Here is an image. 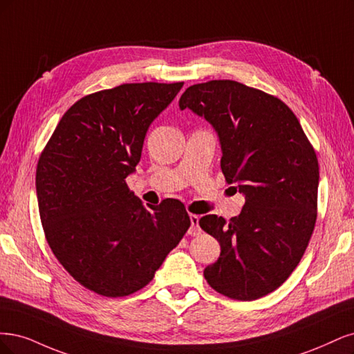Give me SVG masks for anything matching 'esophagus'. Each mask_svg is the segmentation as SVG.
Listing matches in <instances>:
<instances>
[{"mask_svg":"<svg viewBox=\"0 0 354 354\" xmlns=\"http://www.w3.org/2000/svg\"><path fill=\"white\" fill-rule=\"evenodd\" d=\"M189 221H191V226H189V230H188V234L189 235H200L201 234V227H200V225H198V221H200V218L197 214H189Z\"/></svg>","mask_w":354,"mask_h":354,"instance_id":"obj_1","label":"esophagus"}]
</instances>
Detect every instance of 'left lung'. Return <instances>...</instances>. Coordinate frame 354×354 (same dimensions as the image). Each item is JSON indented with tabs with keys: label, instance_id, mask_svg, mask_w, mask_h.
I'll use <instances>...</instances> for the list:
<instances>
[{
	"label": "left lung",
	"instance_id": "obj_1",
	"mask_svg": "<svg viewBox=\"0 0 354 354\" xmlns=\"http://www.w3.org/2000/svg\"><path fill=\"white\" fill-rule=\"evenodd\" d=\"M179 107L213 124L225 179L245 196L241 213L230 222L216 214L198 221L221 244V256L204 269V278L225 297H263L297 268L313 234L319 185L315 148L283 101L236 81L192 85L180 95Z\"/></svg>",
	"mask_w": 354,
	"mask_h": 354
}]
</instances>
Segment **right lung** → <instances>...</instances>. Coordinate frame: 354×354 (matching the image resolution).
<instances>
[{
  "mask_svg": "<svg viewBox=\"0 0 354 354\" xmlns=\"http://www.w3.org/2000/svg\"><path fill=\"white\" fill-rule=\"evenodd\" d=\"M184 82L123 84L77 100L37 166L41 223L69 275L104 297H124L154 278L191 225L167 198L148 210L127 184L151 122Z\"/></svg>",
  "mask_w": 354,
  "mask_h": 354,
  "instance_id": "right-lung-1",
  "label": "right lung"
}]
</instances>
